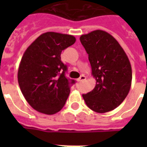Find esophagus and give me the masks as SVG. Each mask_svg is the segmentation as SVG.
<instances>
[{
  "label": "esophagus",
  "mask_w": 147,
  "mask_h": 147,
  "mask_svg": "<svg viewBox=\"0 0 147 147\" xmlns=\"http://www.w3.org/2000/svg\"><path fill=\"white\" fill-rule=\"evenodd\" d=\"M85 79H86V77H85V76H81L80 77H79V78L78 79V82H83V81H85Z\"/></svg>",
  "instance_id": "1"
}]
</instances>
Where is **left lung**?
Segmentation results:
<instances>
[{"instance_id":"1","label":"left lung","mask_w":147,"mask_h":147,"mask_svg":"<svg viewBox=\"0 0 147 147\" xmlns=\"http://www.w3.org/2000/svg\"><path fill=\"white\" fill-rule=\"evenodd\" d=\"M88 54L96 85L82 94L85 104L97 113H106L118 107L130 92L132 69L127 55L114 37L97 30L80 36Z\"/></svg>"}]
</instances>
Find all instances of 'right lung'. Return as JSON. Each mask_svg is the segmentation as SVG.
I'll return each instance as SVG.
<instances>
[{"mask_svg": "<svg viewBox=\"0 0 147 147\" xmlns=\"http://www.w3.org/2000/svg\"><path fill=\"white\" fill-rule=\"evenodd\" d=\"M76 37L55 32L42 33L23 55L17 78L29 105L45 114H54L64 107L75 81L65 77L67 66L61 53L73 45Z\"/></svg>", "mask_w": 147, "mask_h": 147, "instance_id": "add662e5", "label": "right lung"}]
</instances>
